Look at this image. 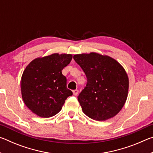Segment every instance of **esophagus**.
Returning a JSON list of instances; mask_svg holds the SVG:
<instances>
[{
	"label": "esophagus",
	"instance_id": "34e87169",
	"mask_svg": "<svg viewBox=\"0 0 153 153\" xmlns=\"http://www.w3.org/2000/svg\"><path fill=\"white\" fill-rule=\"evenodd\" d=\"M78 92H79L78 90H74V91H73V94H74V95L76 96V95L78 94Z\"/></svg>",
	"mask_w": 153,
	"mask_h": 153
}]
</instances>
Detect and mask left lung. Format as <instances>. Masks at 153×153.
<instances>
[{"mask_svg":"<svg viewBox=\"0 0 153 153\" xmlns=\"http://www.w3.org/2000/svg\"><path fill=\"white\" fill-rule=\"evenodd\" d=\"M74 59L87 77L86 87L78 97L83 112L97 121L115 117L128 95L129 78L125 69L115 59L95 52L77 54Z\"/></svg>","mask_w":153,"mask_h":153,"instance_id":"obj_1","label":"left lung"}]
</instances>
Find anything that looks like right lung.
<instances>
[{"label":"right lung","mask_w":153,"mask_h":153,"mask_svg":"<svg viewBox=\"0 0 153 153\" xmlns=\"http://www.w3.org/2000/svg\"><path fill=\"white\" fill-rule=\"evenodd\" d=\"M71 54L53 53L33 59L21 79L22 97L27 107L38 117L47 118L61 110L73 93L67 88L62 70L70 63Z\"/></svg>","instance_id":"obj_1"}]
</instances>
